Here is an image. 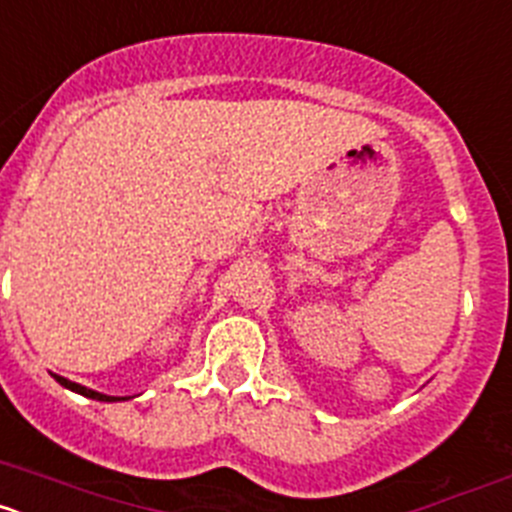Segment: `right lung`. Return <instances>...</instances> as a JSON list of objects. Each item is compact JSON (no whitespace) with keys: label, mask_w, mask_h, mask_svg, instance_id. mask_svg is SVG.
<instances>
[{"label":"right lung","mask_w":512,"mask_h":512,"mask_svg":"<svg viewBox=\"0 0 512 512\" xmlns=\"http://www.w3.org/2000/svg\"><path fill=\"white\" fill-rule=\"evenodd\" d=\"M53 377H56V382H58V384H63V387H66V390H71V392H79V395H84V397H92V400H99V402H117V400H130V397H112V395H102V392H94V390H89V387H81V384H76V382H69V379H66V377H58V374H53Z\"/></svg>","instance_id":"1"}]
</instances>
